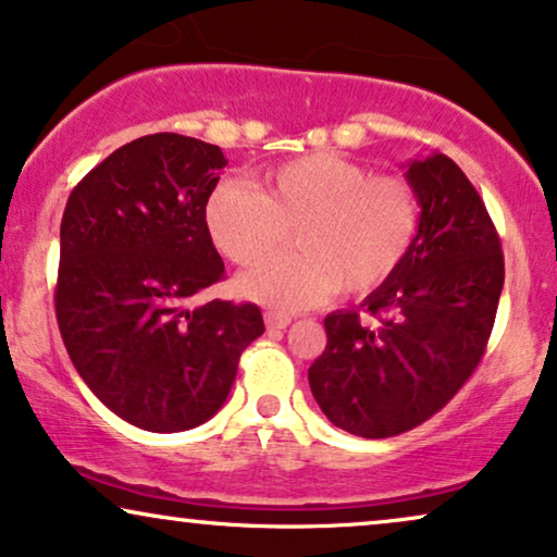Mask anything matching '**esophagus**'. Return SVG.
<instances>
[{
    "mask_svg": "<svg viewBox=\"0 0 557 557\" xmlns=\"http://www.w3.org/2000/svg\"><path fill=\"white\" fill-rule=\"evenodd\" d=\"M290 315H285V313H274V311H267L264 313V323H267V329L270 331H274V329H287L290 326Z\"/></svg>",
    "mask_w": 557,
    "mask_h": 557,
    "instance_id": "1",
    "label": "esophagus"
}]
</instances>
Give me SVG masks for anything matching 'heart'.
I'll return each instance as SVG.
<instances>
[{"label": "heart", "mask_w": 557, "mask_h": 557, "mask_svg": "<svg viewBox=\"0 0 557 557\" xmlns=\"http://www.w3.org/2000/svg\"><path fill=\"white\" fill-rule=\"evenodd\" d=\"M206 226L242 267L282 248L293 230L300 252L263 261L238 280L246 298L293 311L334 290L368 295L391 283L419 238L421 200L404 177L315 151L267 169L257 189L221 182L208 197Z\"/></svg>", "instance_id": "1"}]
</instances>
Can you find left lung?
Here are the masks:
<instances>
[{
  "mask_svg": "<svg viewBox=\"0 0 557 557\" xmlns=\"http://www.w3.org/2000/svg\"><path fill=\"white\" fill-rule=\"evenodd\" d=\"M421 231L396 277L355 311L323 319L326 349L308 370L334 426L385 440L432 419L481 362L504 287V251L481 195L445 153L406 169Z\"/></svg>",
  "mask_w": 557,
  "mask_h": 557,
  "instance_id": "obj_1",
  "label": "left lung"
}]
</instances>
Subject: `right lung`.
<instances>
[{"label": "right lung", "mask_w": 557, "mask_h": 557, "mask_svg": "<svg viewBox=\"0 0 557 557\" xmlns=\"http://www.w3.org/2000/svg\"><path fill=\"white\" fill-rule=\"evenodd\" d=\"M223 166L213 144L153 133L91 169L63 210L61 339L89 391L146 432L215 417L264 331L255 302L189 306L226 272L206 226Z\"/></svg>", "instance_id": "add662e5"}]
</instances>
